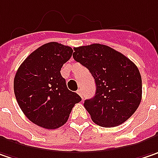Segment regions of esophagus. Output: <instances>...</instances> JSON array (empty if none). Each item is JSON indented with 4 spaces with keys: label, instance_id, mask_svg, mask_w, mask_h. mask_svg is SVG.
<instances>
[{
    "label": "esophagus",
    "instance_id": "1",
    "mask_svg": "<svg viewBox=\"0 0 158 158\" xmlns=\"http://www.w3.org/2000/svg\"><path fill=\"white\" fill-rule=\"evenodd\" d=\"M77 93L79 94V96H80V97H81V98L83 99V97H84V96H83V93H82V90H81V89H78V91H77Z\"/></svg>",
    "mask_w": 158,
    "mask_h": 158
}]
</instances>
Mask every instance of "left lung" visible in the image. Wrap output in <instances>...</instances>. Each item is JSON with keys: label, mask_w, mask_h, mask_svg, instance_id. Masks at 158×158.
Wrapping results in <instances>:
<instances>
[{"label": "left lung", "mask_w": 158, "mask_h": 158, "mask_svg": "<svg viewBox=\"0 0 158 158\" xmlns=\"http://www.w3.org/2000/svg\"><path fill=\"white\" fill-rule=\"evenodd\" d=\"M73 49L74 60L89 70L96 84L94 96L84 102L93 121L102 127L126 122L141 101V77L137 66L106 45L95 43Z\"/></svg>", "instance_id": "left-lung-1"}]
</instances>
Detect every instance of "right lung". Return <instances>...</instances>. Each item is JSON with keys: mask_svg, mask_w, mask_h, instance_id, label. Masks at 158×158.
<instances>
[{"mask_svg": "<svg viewBox=\"0 0 158 158\" xmlns=\"http://www.w3.org/2000/svg\"><path fill=\"white\" fill-rule=\"evenodd\" d=\"M72 52L68 46L46 43L30 54L16 73L17 103L27 118L39 127L56 129L64 126L72 108L81 101L78 94L67 88L60 72Z\"/></svg>", "mask_w": 158, "mask_h": 158, "instance_id": "1", "label": "right lung"}]
</instances>
